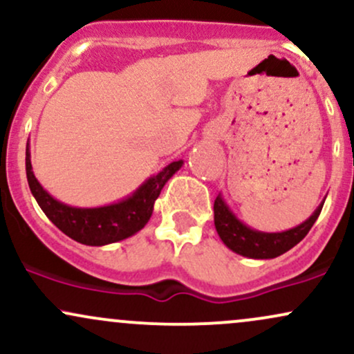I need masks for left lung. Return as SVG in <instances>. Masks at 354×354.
Instances as JSON below:
<instances>
[{"mask_svg":"<svg viewBox=\"0 0 354 354\" xmlns=\"http://www.w3.org/2000/svg\"><path fill=\"white\" fill-rule=\"evenodd\" d=\"M323 205L324 201H321L315 213L306 221H303L301 225L295 226V228L281 231V233H265V231L250 228L245 223L239 221L236 214L230 209L225 198L219 193L216 200H214L213 208L214 226H216L221 241L236 254L253 259H271L290 251L291 248L298 245L306 236L308 231L311 230V226L318 219Z\"/></svg>","mask_w":354,"mask_h":354,"instance_id":"1","label":"left lung"}]
</instances>
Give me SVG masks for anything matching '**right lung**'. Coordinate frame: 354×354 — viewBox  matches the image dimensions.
Instances as JSON below:
<instances>
[{
    "label": "right lung",
    "mask_w": 354,
    "mask_h": 354,
    "mask_svg": "<svg viewBox=\"0 0 354 354\" xmlns=\"http://www.w3.org/2000/svg\"><path fill=\"white\" fill-rule=\"evenodd\" d=\"M183 166V160L173 161L158 174H153L135 193L121 201L98 208H76L64 205L51 196L39 185L31 166L30 143L26 145V178L31 194L38 201L39 208L50 218L56 228L63 231L81 245L104 246L121 241L143 230L153 214L154 201L160 196L169 178Z\"/></svg>",
    "instance_id": "right-lung-1"
}]
</instances>
